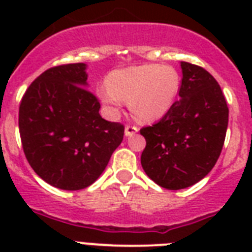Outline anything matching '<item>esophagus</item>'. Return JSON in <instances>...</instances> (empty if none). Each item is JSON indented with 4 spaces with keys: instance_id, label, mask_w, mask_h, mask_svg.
Here are the masks:
<instances>
[{
    "instance_id": "esophagus-1",
    "label": "esophagus",
    "mask_w": 252,
    "mask_h": 252,
    "mask_svg": "<svg viewBox=\"0 0 252 252\" xmlns=\"http://www.w3.org/2000/svg\"><path fill=\"white\" fill-rule=\"evenodd\" d=\"M138 130L137 126H126V136H133L136 132Z\"/></svg>"
}]
</instances>
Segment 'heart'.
<instances>
[{"mask_svg": "<svg viewBox=\"0 0 252 252\" xmlns=\"http://www.w3.org/2000/svg\"><path fill=\"white\" fill-rule=\"evenodd\" d=\"M180 90V76L170 65L141 64L116 69L107 77V86L96 90L98 99L111 114L128 100L138 122L153 123L171 110Z\"/></svg>", "mask_w": 252, "mask_h": 252, "instance_id": "1", "label": "heart"}]
</instances>
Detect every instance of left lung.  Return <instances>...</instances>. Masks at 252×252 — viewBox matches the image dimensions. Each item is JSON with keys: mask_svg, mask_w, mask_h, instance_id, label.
<instances>
[{"mask_svg": "<svg viewBox=\"0 0 252 252\" xmlns=\"http://www.w3.org/2000/svg\"><path fill=\"white\" fill-rule=\"evenodd\" d=\"M179 100L168 114L140 133L146 146L141 165L146 175L167 189H182L207 176L222 150L229 108L211 73L186 61Z\"/></svg>", "mask_w": 252, "mask_h": 252, "instance_id": "obj_1", "label": "left lung"}]
</instances>
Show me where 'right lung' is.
<instances>
[{"label": "right lung", "mask_w": 252, "mask_h": 252, "mask_svg": "<svg viewBox=\"0 0 252 252\" xmlns=\"http://www.w3.org/2000/svg\"><path fill=\"white\" fill-rule=\"evenodd\" d=\"M86 68L78 63L45 70L19 106L27 161L44 182L66 191L94 183L124 136L123 124L99 115V100L87 90Z\"/></svg>", "instance_id": "right-lung-1"}]
</instances>
